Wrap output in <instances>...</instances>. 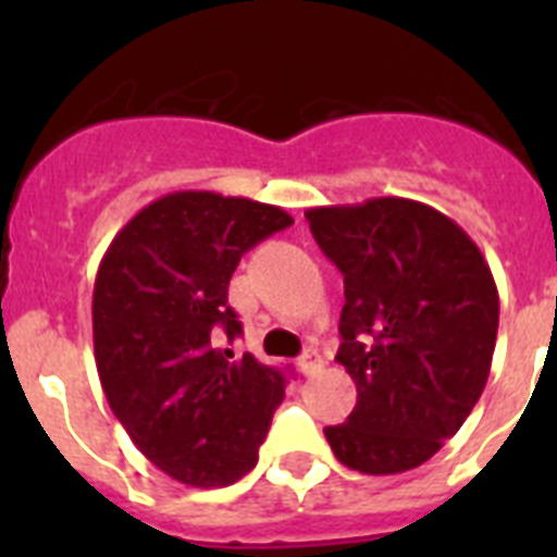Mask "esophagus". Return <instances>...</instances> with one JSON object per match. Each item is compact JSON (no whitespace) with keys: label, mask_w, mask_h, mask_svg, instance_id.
I'll return each mask as SVG.
<instances>
[{"label":"esophagus","mask_w":557,"mask_h":557,"mask_svg":"<svg viewBox=\"0 0 557 557\" xmlns=\"http://www.w3.org/2000/svg\"><path fill=\"white\" fill-rule=\"evenodd\" d=\"M321 368H323V357L318 348H307V351L298 357V371H301L304 376H314Z\"/></svg>","instance_id":"obj_1"}]
</instances>
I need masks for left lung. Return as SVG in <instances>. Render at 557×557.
Listing matches in <instances>:
<instances>
[{
  "label": "left lung",
  "instance_id": "obj_1",
  "mask_svg": "<svg viewBox=\"0 0 557 557\" xmlns=\"http://www.w3.org/2000/svg\"><path fill=\"white\" fill-rule=\"evenodd\" d=\"M346 284L337 362L357 385L334 457L359 474L430 460L480 401L494 359L499 293L485 256L451 218L418 200L307 209Z\"/></svg>",
  "mask_w": 557,
  "mask_h": 557
}]
</instances>
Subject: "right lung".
I'll list each match as a JSON object with an SVG mask.
<instances>
[{"mask_svg":"<svg viewBox=\"0 0 557 557\" xmlns=\"http://www.w3.org/2000/svg\"><path fill=\"white\" fill-rule=\"evenodd\" d=\"M293 225L278 206L170 191L113 236L95 278V362L108 407L172 480L223 488L248 474L284 373L236 359L228 282L245 250Z\"/></svg>","mask_w":557,"mask_h":557,"instance_id":"obj_1","label":"right lung"}]
</instances>
